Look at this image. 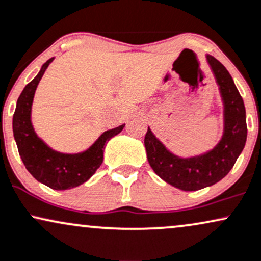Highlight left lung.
<instances>
[{
	"label": "left lung",
	"mask_w": 261,
	"mask_h": 261,
	"mask_svg": "<svg viewBox=\"0 0 261 261\" xmlns=\"http://www.w3.org/2000/svg\"><path fill=\"white\" fill-rule=\"evenodd\" d=\"M215 78L223 107V129L213 149L193 156H178L162 144L148 127L144 139L148 161L168 185L191 192L221 180L232 170L247 142L246 107L228 70L211 55H205Z\"/></svg>",
	"instance_id": "8db88e82"
}]
</instances>
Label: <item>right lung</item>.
Instances as JSON below:
<instances>
[{
	"label": "right lung",
	"mask_w": 261,
	"mask_h": 261,
	"mask_svg": "<svg viewBox=\"0 0 261 261\" xmlns=\"http://www.w3.org/2000/svg\"><path fill=\"white\" fill-rule=\"evenodd\" d=\"M55 57L42 64L39 73L21 91L13 115V136L24 166L42 185L55 191H67L83 185L95 173L103 160V150L112 137L121 133L125 124L105 130L81 152H60L38 137L32 122L34 95L45 70Z\"/></svg>",
	"instance_id": "right-lung-1"
}]
</instances>
